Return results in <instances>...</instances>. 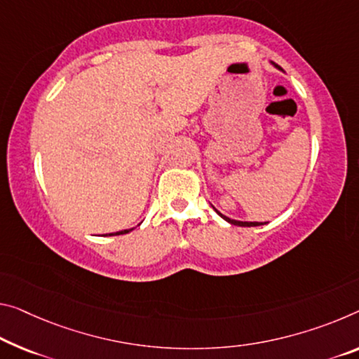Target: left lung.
<instances>
[{"mask_svg": "<svg viewBox=\"0 0 359 359\" xmlns=\"http://www.w3.org/2000/svg\"><path fill=\"white\" fill-rule=\"evenodd\" d=\"M273 65H274V67L276 69H279V70H283V69H280L279 67V65L278 64H274V62H271ZM215 208V207H213ZM215 212H217L218 215H219V217H222L223 219H226V222H228V223H231V224H234V226H247V228H249V226H260V224H264V223H258V222H237V219H231V218H228V217H224V215L223 213H219L218 210H217V208H215Z\"/></svg>", "mask_w": 359, "mask_h": 359, "instance_id": "8db88e82", "label": "left lung"}]
</instances>
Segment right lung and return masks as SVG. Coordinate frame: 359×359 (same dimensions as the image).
Listing matches in <instances>:
<instances>
[{"label": "right lung", "instance_id": "1", "mask_svg": "<svg viewBox=\"0 0 359 359\" xmlns=\"http://www.w3.org/2000/svg\"><path fill=\"white\" fill-rule=\"evenodd\" d=\"M130 231H133V228H131V229H123V231H118V233H110L109 236H118V234H126V233H130Z\"/></svg>", "mask_w": 359, "mask_h": 359}]
</instances>
